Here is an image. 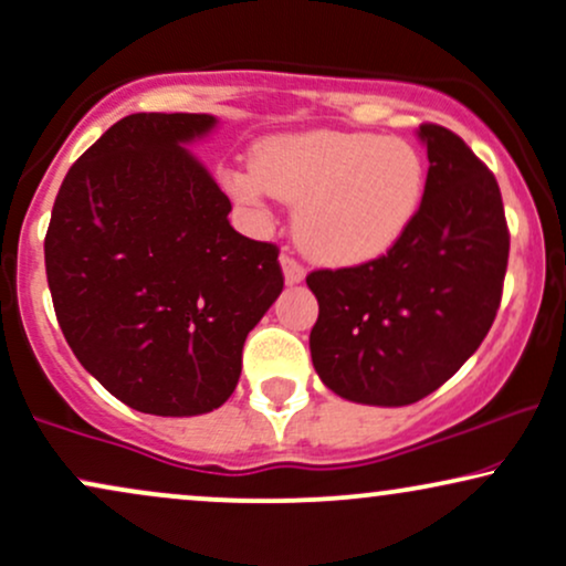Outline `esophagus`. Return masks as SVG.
<instances>
[{
    "label": "esophagus",
    "mask_w": 566,
    "mask_h": 566,
    "mask_svg": "<svg viewBox=\"0 0 566 566\" xmlns=\"http://www.w3.org/2000/svg\"><path fill=\"white\" fill-rule=\"evenodd\" d=\"M279 263H282V271H284V282L287 284H297V282H303V276H305V269L301 263L295 261V258L292 255H287V252H284L282 258H279Z\"/></svg>",
    "instance_id": "esophagus-1"
}]
</instances>
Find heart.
Segmentation results:
<instances>
[{
	"label": "heart",
	"instance_id": "1",
	"mask_svg": "<svg viewBox=\"0 0 566 566\" xmlns=\"http://www.w3.org/2000/svg\"><path fill=\"white\" fill-rule=\"evenodd\" d=\"M242 205L265 197L295 207V237L314 261L361 265L388 255L423 207L428 165L394 135L311 129L258 143L250 170L229 175Z\"/></svg>",
	"mask_w": 566,
	"mask_h": 566
}]
</instances>
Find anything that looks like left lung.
<instances>
[{"mask_svg":"<svg viewBox=\"0 0 566 566\" xmlns=\"http://www.w3.org/2000/svg\"><path fill=\"white\" fill-rule=\"evenodd\" d=\"M428 188L388 255L305 276L319 301L311 359L329 391L405 407L433 394L482 346L500 308L509 226L495 175L439 125H420Z\"/></svg>","mask_w":566,"mask_h":566,"instance_id":"8db88e82","label":"left lung"}]
</instances>
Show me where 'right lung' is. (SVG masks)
I'll use <instances>...</instances> for the list:
<instances>
[{"label":"right lung","instance_id":"obj_1","mask_svg":"<svg viewBox=\"0 0 566 566\" xmlns=\"http://www.w3.org/2000/svg\"><path fill=\"white\" fill-rule=\"evenodd\" d=\"M210 114H129L71 165L44 265L76 359L138 412L205 415L233 394L250 329L284 287L276 244L231 229V201L186 143Z\"/></svg>","mask_w":566,"mask_h":566}]
</instances>
